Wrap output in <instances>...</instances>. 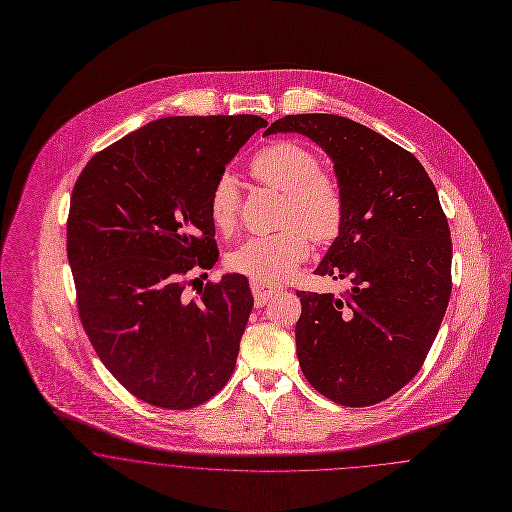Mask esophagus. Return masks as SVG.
<instances>
[{"label":"esophagus","instance_id":"34e87169","mask_svg":"<svg viewBox=\"0 0 512 512\" xmlns=\"http://www.w3.org/2000/svg\"><path fill=\"white\" fill-rule=\"evenodd\" d=\"M251 290H253V296H255V304L265 306L267 300H271L277 292H281V286L263 283V281H251Z\"/></svg>","mask_w":512,"mask_h":512}]
</instances>
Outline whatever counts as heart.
Returning <instances> with one entry per match:
<instances>
[{"label": "heart", "mask_w": 512, "mask_h": 512, "mask_svg": "<svg viewBox=\"0 0 512 512\" xmlns=\"http://www.w3.org/2000/svg\"><path fill=\"white\" fill-rule=\"evenodd\" d=\"M251 174L284 194L281 224L273 235H255L229 255V267L253 281L279 283L310 253V238L328 241L340 231L343 196L340 184L320 172L318 157L300 143L277 141L261 149L251 161ZM239 190L229 174H222L210 192L214 226L229 233L237 224Z\"/></svg>", "instance_id": "obj_1"}]
</instances>
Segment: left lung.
Masks as SVG:
<instances>
[{
	"label": "left lung",
	"instance_id": "obj_1",
	"mask_svg": "<svg viewBox=\"0 0 512 512\" xmlns=\"http://www.w3.org/2000/svg\"><path fill=\"white\" fill-rule=\"evenodd\" d=\"M273 133L314 141L343 196L338 237L314 273L351 290L296 292L302 373L338 404H377L420 371L450 302L452 239L436 186L412 153L347 117L286 115Z\"/></svg>",
	"mask_w": 512,
	"mask_h": 512
}]
</instances>
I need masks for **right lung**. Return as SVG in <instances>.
I'll return each instance as SVG.
<instances>
[{
    "mask_svg": "<svg viewBox=\"0 0 512 512\" xmlns=\"http://www.w3.org/2000/svg\"><path fill=\"white\" fill-rule=\"evenodd\" d=\"M259 115H172L90 159L66 229L78 314L98 357L133 395L169 410L220 393L253 294L228 273L188 298L186 275L218 261L210 192Z\"/></svg>",
    "mask_w": 512,
    "mask_h": 512,
    "instance_id": "1",
    "label": "right lung"
}]
</instances>
